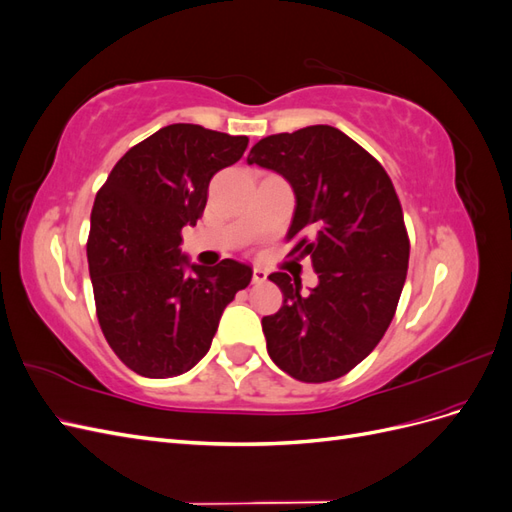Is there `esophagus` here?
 <instances>
[{
	"instance_id": "34e87169",
	"label": "esophagus",
	"mask_w": 512,
	"mask_h": 512,
	"mask_svg": "<svg viewBox=\"0 0 512 512\" xmlns=\"http://www.w3.org/2000/svg\"><path fill=\"white\" fill-rule=\"evenodd\" d=\"M262 282H267V271H262V269H254V273H252V284H262Z\"/></svg>"
}]
</instances>
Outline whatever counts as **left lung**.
Wrapping results in <instances>:
<instances>
[{
  "mask_svg": "<svg viewBox=\"0 0 512 512\" xmlns=\"http://www.w3.org/2000/svg\"><path fill=\"white\" fill-rule=\"evenodd\" d=\"M247 164L282 175L297 198L288 239L312 256L318 286L271 273L284 303L262 318L273 363L301 382L342 378L378 346L404 290L410 241L393 183L376 158L331 126L258 141Z\"/></svg>",
  "mask_w": 512,
  "mask_h": 512,
  "instance_id": "left-lung-1",
  "label": "left lung"
}]
</instances>
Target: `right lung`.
<instances>
[{"label": "right lung", "mask_w": 512, "mask_h": 512, "mask_svg": "<svg viewBox=\"0 0 512 512\" xmlns=\"http://www.w3.org/2000/svg\"><path fill=\"white\" fill-rule=\"evenodd\" d=\"M245 147L247 136L173 123L134 145L96 194L87 241L96 312L108 346L136 374L190 371L252 280L245 262L194 265L179 247L181 228L205 211L211 177Z\"/></svg>", "instance_id": "obj_1"}]
</instances>
